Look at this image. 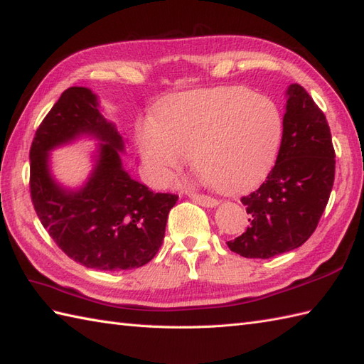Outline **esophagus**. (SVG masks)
Segmentation results:
<instances>
[{"instance_id": "1", "label": "esophagus", "mask_w": 364, "mask_h": 364, "mask_svg": "<svg viewBox=\"0 0 364 364\" xmlns=\"http://www.w3.org/2000/svg\"><path fill=\"white\" fill-rule=\"evenodd\" d=\"M190 199L193 203H196L203 207H216L218 205V200L215 198H210V196H204V195H198V193H190Z\"/></svg>"}]
</instances>
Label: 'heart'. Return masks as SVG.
<instances>
[{"label":"heart","mask_w":364,"mask_h":364,"mask_svg":"<svg viewBox=\"0 0 364 364\" xmlns=\"http://www.w3.org/2000/svg\"><path fill=\"white\" fill-rule=\"evenodd\" d=\"M282 117L271 100L243 87L193 92L168 104L159 126L139 131L144 164L169 182L193 157L196 171L224 193H241L262 179L276 159Z\"/></svg>","instance_id":"b5f03b06"}]
</instances>
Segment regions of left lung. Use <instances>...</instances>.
Here are the masks:
<instances>
[{
	"label": "left lung",
	"mask_w": 364,
	"mask_h": 364,
	"mask_svg": "<svg viewBox=\"0 0 364 364\" xmlns=\"http://www.w3.org/2000/svg\"><path fill=\"white\" fill-rule=\"evenodd\" d=\"M284 134L266 181L241 198L250 225L228 241L246 258H271L302 246L324 213L335 181L332 134L322 110L304 87L287 90Z\"/></svg>",
	"instance_id": "left-lung-1"
}]
</instances>
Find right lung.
I'll return each instance as SVG.
<instances>
[{
  "label": "right lung",
  "instance_id": "right-lung-1",
  "mask_svg": "<svg viewBox=\"0 0 364 364\" xmlns=\"http://www.w3.org/2000/svg\"><path fill=\"white\" fill-rule=\"evenodd\" d=\"M82 134L100 141L95 165L82 188L68 191L53 181L49 151ZM123 136L85 87L63 92L32 140L29 188L36 213L55 245L85 268L123 271L151 262L179 198L134 181L123 168Z\"/></svg>",
  "mask_w": 364,
  "mask_h": 364
}]
</instances>
